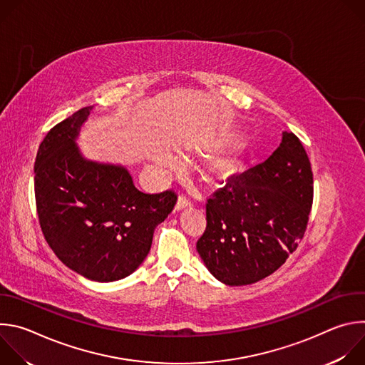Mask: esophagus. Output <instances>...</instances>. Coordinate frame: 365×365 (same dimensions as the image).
<instances>
[{"label": "esophagus", "instance_id": "1", "mask_svg": "<svg viewBox=\"0 0 365 365\" xmlns=\"http://www.w3.org/2000/svg\"><path fill=\"white\" fill-rule=\"evenodd\" d=\"M187 206H192V202L186 197V196H179V199H178V202H176V206H175V211H182V210H185V207H187Z\"/></svg>", "mask_w": 365, "mask_h": 365}]
</instances>
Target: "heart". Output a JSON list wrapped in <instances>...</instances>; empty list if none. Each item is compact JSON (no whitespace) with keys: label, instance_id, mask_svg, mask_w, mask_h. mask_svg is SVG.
I'll return each mask as SVG.
<instances>
[{"label":"heart","instance_id":"1","mask_svg":"<svg viewBox=\"0 0 365 365\" xmlns=\"http://www.w3.org/2000/svg\"><path fill=\"white\" fill-rule=\"evenodd\" d=\"M237 165L238 160L235 158H231V155L217 159L207 166V176L215 180H227L237 172Z\"/></svg>","mask_w":365,"mask_h":365}]
</instances>
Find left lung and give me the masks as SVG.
<instances>
[{
    "mask_svg": "<svg viewBox=\"0 0 365 365\" xmlns=\"http://www.w3.org/2000/svg\"><path fill=\"white\" fill-rule=\"evenodd\" d=\"M314 175L300 140L283 131L270 158L206 202V230L196 250L224 284L244 286L274 273L306 231Z\"/></svg>",
    "mask_w": 365,
    "mask_h": 365,
    "instance_id": "8db88e82",
    "label": "left lung"
}]
</instances>
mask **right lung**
Wrapping results in <instances>:
<instances>
[{
    "label": "right lung",
    "mask_w": 365,
    "mask_h": 365,
    "mask_svg": "<svg viewBox=\"0 0 365 365\" xmlns=\"http://www.w3.org/2000/svg\"><path fill=\"white\" fill-rule=\"evenodd\" d=\"M91 111L85 107L47 133L36 155L34 193L43 235L61 262L108 283L144 262L178 195L144 193L124 166L85 159L76 138Z\"/></svg>",
    "instance_id": "add662e5"
}]
</instances>
